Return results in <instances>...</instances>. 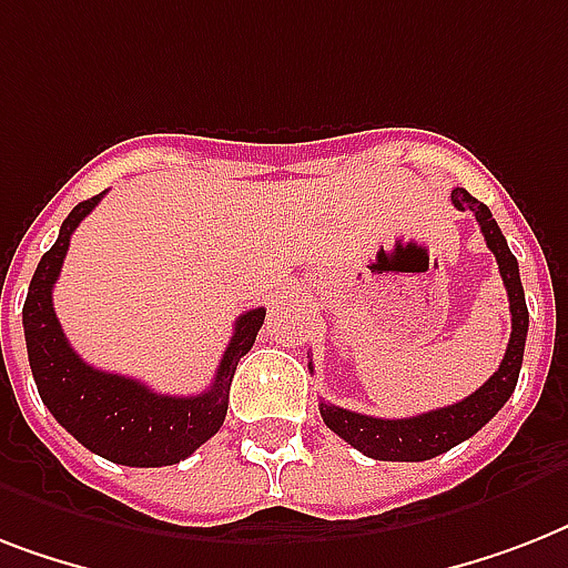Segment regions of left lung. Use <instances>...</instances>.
Masks as SVG:
<instances>
[{"label":"left lung","instance_id":"left-lung-1","mask_svg":"<svg viewBox=\"0 0 568 568\" xmlns=\"http://www.w3.org/2000/svg\"><path fill=\"white\" fill-rule=\"evenodd\" d=\"M450 203L457 205L459 212L475 214L480 232H484L486 247L495 253L501 280L507 285V297H510V345H507V354H504L498 372L477 392L463 397L459 404L430 409V413L413 415V418H374V415L351 413V409L321 400L324 424L333 433H338L347 445L363 450L365 457L392 459V463H422V459L439 457L459 442L471 439L510 400L513 388L519 383L525 338H528V303H525V288H521L519 280V262L507 247V239L498 230L493 212L480 200H475L466 189H454Z\"/></svg>","mask_w":568,"mask_h":568}]
</instances>
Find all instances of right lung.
Segmentation results:
<instances>
[{"label":"right lung","instance_id":"add662e5","mask_svg":"<svg viewBox=\"0 0 568 568\" xmlns=\"http://www.w3.org/2000/svg\"><path fill=\"white\" fill-rule=\"evenodd\" d=\"M100 200L102 194L91 196L67 214L58 241L43 253L38 271L31 276L26 306H22L31 374L49 413L88 450L120 466H173L191 457L203 442L221 430L230 406L232 374L241 356L256 342L265 310L258 306L235 321L214 383L203 395H159L138 379L88 365L70 347L61 321L55 318L52 288L64 265L70 235Z\"/></svg>","mask_w":568,"mask_h":568}]
</instances>
